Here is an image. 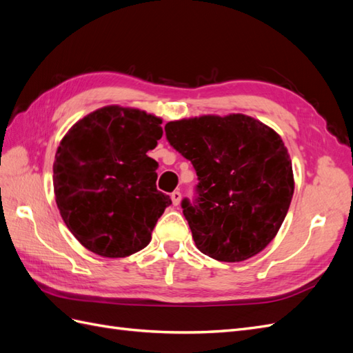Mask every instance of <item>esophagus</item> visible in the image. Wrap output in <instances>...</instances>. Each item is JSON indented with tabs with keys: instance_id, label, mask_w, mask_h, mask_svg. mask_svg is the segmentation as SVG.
I'll return each instance as SVG.
<instances>
[{
	"instance_id": "1",
	"label": "esophagus",
	"mask_w": 353,
	"mask_h": 353,
	"mask_svg": "<svg viewBox=\"0 0 353 353\" xmlns=\"http://www.w3.org/2000/svg\"><path fill=\"white\" fill-rule=\"evenodd\" d=\"M170 199H172L174 206H178L179 201H181V193H179V191H174V193L170 194Z\"/></svg>"
}]
</instances>
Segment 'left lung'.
I'll return each instance as SVG.
<instances>
[{"instance_id":"obj_1","label":"left lung","mask_w":353,"mask_h":353,"mask_svg":"<svg viewBox=\"0 0 353 353\" xmlns=\"http://www.w3.org/2000/svg\"><path fill=\"white\" fill-rule=\"evenodd\" d=\"M165 132L197 174L193 201L181 203L197 249L221 262L262 252L279 232L294 191L281 137L240 113L168 122Z\"/></svg>"}]
</instances>
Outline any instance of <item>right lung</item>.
I'll return each instance as SVG.
<instances>
[{
	"label": "right lung",
	"instance_id": "add662e5",
	"mask_svg": "<svg viewBox=\"0 0 353 353\" xmlns=\"http://www.w3.org/2000/svg\"><path fill=\"white\" fill-rule=\"evenodd\" d=\"M162 119L138 109L105 105L74 123L52 165L60 215L77 240L104 258H125L152 240L170 205L156 188Z\"/></svg>",
	"mask_w": 353,
	"mask_h": 353
}]
</instances>
